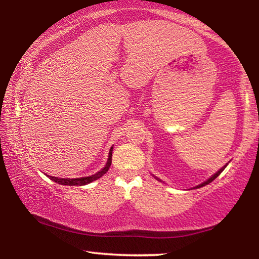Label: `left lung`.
I'll return each mask as SVG.
<instances>
[{
    "mask_svg": "<svg viewBox=\"0 0 259 259\" xmlns=\"http://www.w3.org/2000/svg\"><path fill=\"white\" fill-rule=\"evenodd\" d=\"M225 167H227V165H224V167H223L222 169H219V170H218V171H217V173H215L214 175H212V177H210V178H209V179H208L207 181H204V183H202V184H201V185H198V186H196V187H202V186L207 185V184L212 183V181H213V180H214V179H215V178H217V177H218V175H219V174H221L223 170H224V169H225Z\"/></svg>",
    "mask_w": 259,
    "mask_h": 259,
    "instance_id": "left-lung-1",
    "label": "left lung"
}]
</instances>
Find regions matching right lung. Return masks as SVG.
<instances>
[{
    "label": "right lung",
    "mask_w": 259,
    "mask_h": 259,
    "mask_svg": "<svg viewBox=\"0 0 259 259\" xmlns=\"http://www.w3.org/2000/svg\"><path fill=\"white\" fill-rule=\"evenodd\" d=\"M112 151L113 148H111V151H109V156H108V160H107V164L106 167L102 169V170H100L99 173L91 175V177H85V178H76V179H64V178H55V177H50V179L55 181V183H58L61 184V185H69V186H81V185H86V184H90L92 183L94 180H97L100 179L101 177H102L103 174H106L107 171H108L109 167H111L112 164ZM49 177V175H47Z\"/></svg>",
    "instance_id": "obj_1"
}]
</instances>
